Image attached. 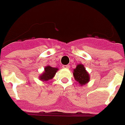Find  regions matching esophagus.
<instances>
[{
	"instance_id": "esophagus-1",
	"label": "esophagus",
	"mask_w": 125,
	"mask_h": 125,
	"mask_svg": "<svg viewBox=\"0 0 125 125\" xmlns=\"http://www.w3.org/2000/svg\"><path fill=\"white\" fill-rule=\"evenodd\" d=\"M62 68L63 69H69L70 66L69 64H67V65H62Z\"/></svg>"
}]
</instances>
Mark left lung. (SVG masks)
<instances>
[{"instance_id": "8db88e82", "label": "left lung", "mask_w": 125, "mask_h": 125, "mask_svg": "<svg viewBox=\"0 0 125 125\" xmlns=\"http://www.w3.org/2000/svg\"><path fill=\"white\" fill-rule=\"evenodd\" d=\"M73 76L75 79L80 84V85H84L89 81V75L87 72L83 64H79L77 65L75 69L73 70Z\"/></svg>"}]
</instances>
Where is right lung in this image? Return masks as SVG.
Returning a JSON list of instances; mask_svg holds the SVG:
<instances>
[{
	"label": "right lung",
	"instance_id": "1",
	"mask_svg": "<svg viewBox=\"0 0 125 125\" xmlns=\"http://www.w3.org/2000/svg\"><path fill=\"white\" fill-rule=\"evenodd\" d=\"M58 70V68H54L50 66H46L44 68V73L40 75V79L42 81H47L50 80L54 77L56 73L57 72Z\"/></svg>",
	"mask_w": 125,
	"mask_h": 125
}]
</instances>
